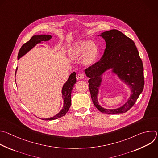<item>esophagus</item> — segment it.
I'll return each instance as SVG.
<instances>
[{"label": "esophagus", "mask_w": 158, "mask_h": 158, "mask_svg": "<svg viewBox=\"0 0 158 158\" xmlns=\"http://www.w3.org/2000/svg\"><path fill=\"white\" fill-rule=\"evenodd\" d=\"M84 77H85L84 74L82 73H79L78 75H77V77H78L79 79H83L84 78Z\"/></svg>", "instance_id": "esophagus-1"}]
</instances>
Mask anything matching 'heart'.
Segmentation results:
<instances>
[{
	"mask_svg": "<svg viewBox=\"0 0 158 158\" xmlns=\"http://www.w3.org/2000/svg\"><path fill=\"white\" fill-rule=\"evenodd\" d=\"M71 55L74 58L82 57L83 62L86 65H89L96 59L98 49L95 44L93 42L81 41L74 46Z\"/></svg>",
	"mask_w": 158,
	"mask_h": 158,
	"instance_id": "1",
	"label": "heart"
}]
</instances>
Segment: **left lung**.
<instances>
[{"label":"left lung","instance_id":"left-lung-1","mask_svg":"<svg viewBox=\"0 0 158 158\" xmlns=\"http://www.w3.org/2000/svg\"><path fill=\"white\" fill-rule=\"evenodd\" d=\"M106 41V49L99 61L84 71L89 78L88 82L93 102L96 107L102 113L120 114L129 110L136 102L144 85V68L139 52L133 40L121 32L112 29L100 35ZM116 74L131 90V95L121 107L108 110L99 104L97 100L102 76L107 70Z\"/></svg>","mask_w":158,"mask_h":158}]
</instances>
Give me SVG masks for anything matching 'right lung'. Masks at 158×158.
I'll list each match as a JSON object with an SVG mask.
<instances>
[{"instance_id":"1","label":"right lung","mask_w":158,"mask_h":158,"mask_svg":"<svg viewBox=\"0 0 158 158\" xmlns=\"http://www.w3.org/2000/svg\"><path fill=\"white\" fill-rule=\"evenodd\" d=\"M51 38H52V36L51 35H45V34L32 36L31 39L28 42L23 44V46H22L20 49L18 54V56H17L18 59H19L20 57L24 56L26 54H27L30 50H31L34 47H35L37 44L42 43L44 41H48ZM17 69H16L15 76L16 75ZM76 82V73L74 72L69 76L68 79H67L66 82L63 85V87L62 89V99L64 100L62 109L56 116L50 118L42 119L43 120H46V121L54 120V119H59L65 115L67 111L69 110L71 104V92Z\"/></svg>"}]
</instances>
